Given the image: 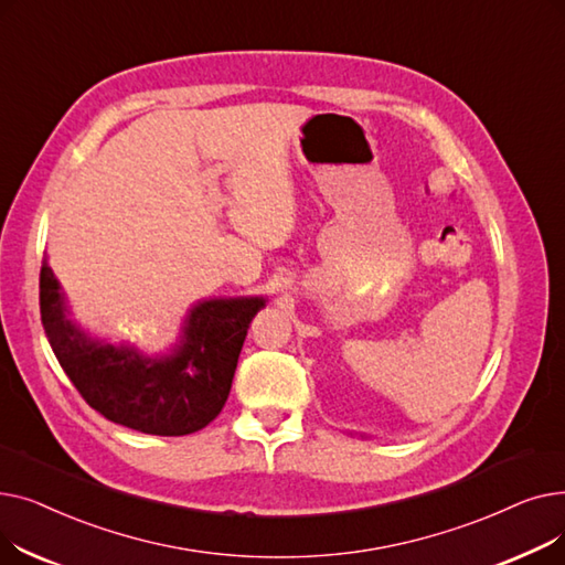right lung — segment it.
<instances>
[{
  "instance_id": "right-lung-1",
  "label": "right lung",
  "mask_w": 565,
  "mask_h": 565,
  "mask_svg": "<svg viewBox=\"0 0 565 565\" xmlns=\"http://www.w3.org/2000/svg\"><path fill=\"white\" fill-rule=\"evenodd\" d=\"M263 307L265 298L199 300L175 343L148 354L79 328L47 258L41 267V320L58 364L105 419L146 435H190L217 417L249 322Z\"/></svg>"
}]
</instances>
